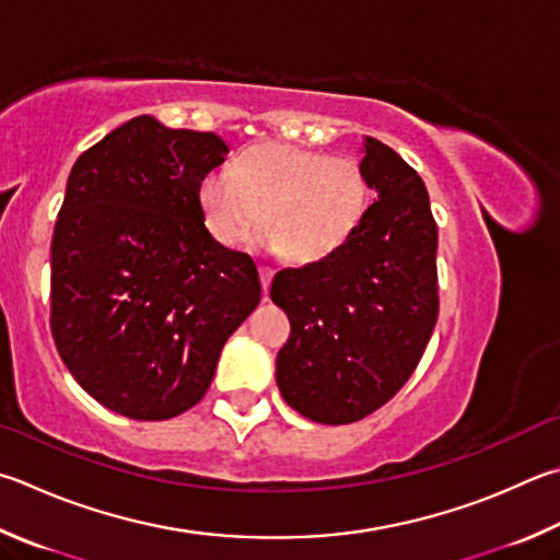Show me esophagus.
I'll use <instances>...</instances> for the list:
<instances>
[{
    "label": "esophagus",
    "instance_id": "esophagus-1",
    "mask_svg": "<svg viewBox=\"0 0 560 560\" xmlns=\"http://www.w3.org/2000/svg\"><path fill=\"white\" fill-rule=\"evenodd\" d=\"M271 277H273V269H271V267H259V279H261L264 296H267V293H269V287H271Z\"/></svg>",
    "mask_w": 560,
    "mask_h": 560
}]
</instances>
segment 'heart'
I'll return each instance as SVG.
<instances>
[{"instance_id":"obj_1","label":"heart","mask_w":560,"mask_h":560,"mask_svg":"<svg viewBox=\"0 0 560 560\" xmlns=\"http://www.w3.org/2000/svg\"><path fill=\"white\" fill-rule=\"evenodd\" d=\"M198 206L212 240L245 247L261 225L259 242L287 259L315 264L348 242L370 206V180L350 156L291 144H259L212 171L198 186Z\"/></svg>"}]
</instances>
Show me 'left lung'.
Wrapping results in <instances>:
<instances>
[{
    "label": "left lung",
    "mask_w": 560,
    "mask_h": 560,
    "mask_svg": "<svg viewBox=\"0 0 560 560\" xmlns=\"http://www.w3.org/2000/svg\"><path fill=\"white\" fill-rule=\"evenodd\" d=\"M377 200L328 259L283 269L271 301L291 335L277 384L291 409L340 425L377 411L409 382L439 320V228L419 174L382 141L362 164Z\"/></svg>",
    "instance_id": "8db88e82"
}]
</instances>
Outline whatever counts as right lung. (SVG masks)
I'll use <instances>...</instances> for the list:
<instances>
[{
    "mask_svg": "<svg viewBox=\"0 0 560 560\" xmlns=\"http://www.w3.org/2000/svg\"><path fill=\"white\" fill-rule=\"evenodd\" d=\"M212 131L141 115L80 154L50 242V332L75 382L135 421L206 396L222 345L259 306L249 254L218 245L198 186L225 161Z\"/></svg>",
    "mask_w": 560,
    "mask_h": 560,
    "instance_id": "add662e5",
    "label": "right lung"
}]
</instances>
